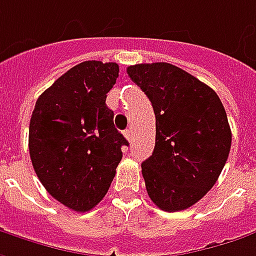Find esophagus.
Returning a JSON list of instances; mask_svg holds the SVG:
<instances>
[{"label": "esophagus", "mask_w": 256, "mask_h": 256, "mask_svg": "<svg viewBox=\"0 0 256 256\" xmlns=\"http://www.w3.org/2000/svg\"><path fill=\"white\" fill-rule=\"evenodd\" d=\"M124 138H126L128 142H132V140H133V132H132V128H128V130L124 132Z\"/></svg>", "instance_id": "34e87169"}]
</instances>
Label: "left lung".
I'll use <instances>...</instances> for the list:
<instances>
[{"label":"left lung","instance_id":"1","mask_svg":"<svg viewBox=\"0 0 256 256\" xmlns=\"http://www.w3.org/2000/svg\"><path fill=\"white\" fill-rule=\"evenodd\" d=\"M156 116V143L142 174L152 202L178 212L200 200L215 184L230 150L232 133L218 94L169 62L128 67Z\"/></svg>","mask_w":256,"mask_h":256}]
</instances>
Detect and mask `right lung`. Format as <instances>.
I'll return each mask as SVG.
<instances>
[{"mask_svg":"<svg viewBox=\"0 0 256 256\" xmlns=\"http://www.w3.org/2000/svg\"><path fill=\"white\" fill-rule=\"evenodd\" d=\"M117 77L116 62H80L40 96L30 120L28 149L40 182L76 212L104 198L128 144L106 106Z\"/></svg>","mask_w":256,"mask_h":256,"instance_id":"1","label":"right lung"}]
</instances>
